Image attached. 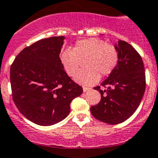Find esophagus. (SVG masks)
I'll use <instances>...</instances> for the list:
<instances>
[{"label":"esophagus","mask_w":158,"mask_h":158,"mask_svg":"<svg viewBox=\"0 0 158 158\" xmlns=\"http://www.w3.org/2000/svg\"><path fill=\"white\" fill-rule=\"evenodd\" d=\"M91 88H89V87H86V86H83V91L84 92H88V91L91 90Z\"/></svg>","instance_id":"1"}]
</instances>
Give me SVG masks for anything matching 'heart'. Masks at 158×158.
I'll return each instance as SVG.
<instances>
[{
	"label": "heart",
	"instance_id": "1",
	"mask_svg": "<svg viewBox=\"0 0 158 158\" xmlns=\"http://www.w3.org/2000/svg\"><path fill=\"white\" fill-rule=\"evenodd\" d=\"M119 59L118 49L102 40L89 38L78 40L71 50L64 51L61 61L67 74L74 77L84 63L85 68L76 77L78 82L96 83L102 77L110 74Z\"/></svg>",
	"mask_w": 158,
	"mask_h": 158
}]
</instances>
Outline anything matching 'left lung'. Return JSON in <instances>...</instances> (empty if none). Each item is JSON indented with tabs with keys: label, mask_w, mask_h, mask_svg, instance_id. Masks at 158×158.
<instances>
[{
	"label": "left lung",
	"mask_w": 158,
	"mask_h": 158,
	"mask_svg": "<svg viewBox=\"0 0 158 158\" xmlns=\"http://www.w3.org/2000/svg\"><path fill=\"white\" fill-rule=\"evenodd\" d=\"M119 59L114 71L94 89L99 91L101 100L91 106V113L99 121L110 124L124 122L139 106L146 89L145 69L143 59L132 46L124 40L115 44Z\"/></svg>",
	"instance_id": "left-lung-1"
}]
</instances>
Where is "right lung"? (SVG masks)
Listing matches in <instances>:
<instances>
[{
  "instance_id": "add662e5",
  "label": "right lung",
  "mask_w": 158,
  "mask_h": 158,
  "mask_svg": "<svg viewBox=\"0 0 158 158\" xmlns=\"http://www.w3.org/2000/svg\"><path fill=\"white\" fill-rule=\"evenodd\" d=\"M63 36L41 39L22 50L10 68L12 99L32 122L48 126L63 121L83 89L66 74L59 58Z\"/></svg>"
}]
</instances>
